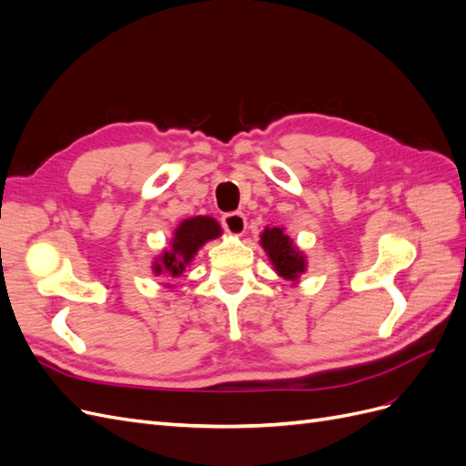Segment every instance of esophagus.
Instances as JSON below:
<instances>
[{"label": "esophagus", "instance_id": "1", "mask_svg": "<svg viewBox=\"0 0 466 466\" xmlns=\"http://www.w3.org/2000/svg\"><path fill=\"white\" fill-rule=\"evenodd\" d=\"M221 223L225 231L235 237H241L247 229V218L241 214V211H231V214H225L221 218Z\"/></svg>", "mask_w": 466, "mask_h": 466}]
</instances>
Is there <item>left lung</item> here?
Segmentation results:
<instances>
[{"label":"left lung","mask_w":466,"mask_h":466,"mask_svg":"<svg viewBox=\"0 0 466 466\" xmlns=\"http://www.w3.org/2000/svg\"><path fill=\"white\" fill-rule=\"evenodd\" d=\"M260 247L268 255L272 268L278 276L299 284L301 276L307 272V257L305 252L293 243V238L286 233V228H264L260 233Z\"/></svg>","instance_id":"obj_1"}]
</instances>
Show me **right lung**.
Wrapping results in <instances>:
<instances>
[{"label": "right lung", "mask_w": 466, "mask_h": 466, "mask_svg": "<svg viewBox=\"0 0 466 466\" xmlns=\"http://www.w3.org/2000/svg\"><path fill=\"white\" fill-rule=\"evenodd\" d=\"M223 229L218 219L209 216H196L182 219L178 228L173 231L168 247L161 250V255L153 258L151 270L155 276H163L167 279H177L185 274L187 266L198 255V250L214 238L221 237ZM165 288H173V284H165Z\"/></svg>", "instance_id": "right-lung-1"}]
</instances>
